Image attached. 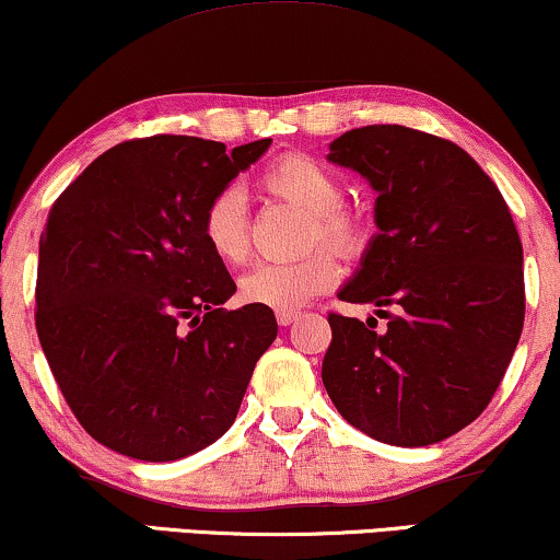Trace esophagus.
Masks as SVG:
<instances>
[{
    "label": "esophagus",
    "instance_id": "1",
    "mask_svg": "<svg viewBox=\"0 0 560 560\" xmlns=\"http://www.w3.org/2000/svg\"><path fill=\"white\" fill-rule=\"evenodd\" d=\"M298 318H301V313H298V311H278V324H280V326L295 324Z\"/></svg>",
    "mask_w": 560,
    "mask_h": 560
}]
</instances>
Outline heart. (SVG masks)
<instances>
[{
	"mask_svg": "<svg viewBox=\"0 0 560 560\" xmlns=\"http://www.w3.org/2000/svg\"><path fill=\"white\" fill-rule=\"evenodd\" d=\"M262 188L311 217L308 242H324L341 255H357L366 244V224L343 209V188L318 160L288 155L262 175ZM201 234L224 265H242L249 255L247 203L236 186L219 190L206 206ZM341 267L328 249L311 252L295 262H262L240 280L242 301L270 311H298L339 282Z\"/></svg>",
	"mask_w": 560,
	"mask_h": 560,
	"instance_id": "obj_1",
	"label": "heart"
}]
</instances>
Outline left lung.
Segmentation results:
<instances>
[{
    "instance_id": "left-lung-1",
    "label": "left lung",
    "mask_w": 560,
    "mask_h": 560,
    "mask_svg": "<svg viewBox=\"0 0 560 560\" xmlns=\"http://www.w3.org/2000/svg\"><path fill=\"white\" fill-rule=\"evenodd\" d=\"M328 160L377 194L362 262L339 298L394 313L328 316L324 387L343 420L389 446H431L477 420L523 334V244L469 152L400 125L359 127Z\"/></svg>"
}]
</instances>
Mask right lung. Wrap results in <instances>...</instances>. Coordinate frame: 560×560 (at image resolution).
<instances>
[{
	"instance_id": "1",
	"label": "right lung",
	"mask_w": 560,
	"mask_h": 560,
	"mask_svg": "<svg viewBox=\"0 0 560 560\" xmlns=\"http://www.w3.org/2000/svg\"><path fill=\"white\" fill-rule=\"evenodd\" d=\"M270 142L129 140L52 203L35 326L66 402L106 448L175 462L234 423L278 320L262 305L221 308L236 285L201 219Z\"/></svg>"
}]
</instances>
